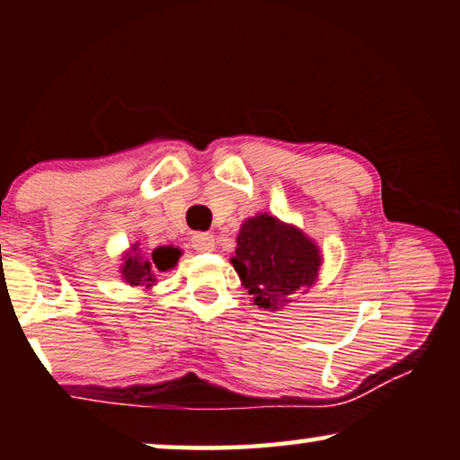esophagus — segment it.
<instances>
[{
    "mask_svg": "<svg viewBox=\"0 0 460 460\" xmlns=\"http://www.w3.org/2000/svg\"><path fill=\"white\" fill-rule=\"evenodd\" d=\"M190 243L192 247L197 249V252H213L215 249V237L211 235V233H194V235L190 237Z\"/></svg>",
    "mask_w": 460,
    "mask_h": 460,
    "instance_id": "obj_1",
    "label": "esophagus"
}]
</instances>
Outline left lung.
<instances>
[{
  "label": "left lung",
  "instance_id": "1",
  "mask_svg": "<svg viewBox=\"0 0 460 460\" xmlns=\"http://www.w3.org/2000/svg\"><path fill=\"white\" fill-rule=\"evenodd\" d=\"M231 263L253 305L276 310L292 302L288 296L314 284L321 255L305 233L263 213L241 225Z\"/></svg>",
  "mask_w": 460,
  "mask_h": 460
}]
</instances>
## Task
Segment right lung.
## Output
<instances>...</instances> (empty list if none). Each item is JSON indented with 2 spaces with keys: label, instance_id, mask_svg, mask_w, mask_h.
<instances>
[{
  "label": "right lung",
  "instance_id": "right-lung-1",
  "mask_svg": "<svg viewBox=\"0 0 460 460\" xmlns=\"http://www.w3.org/2000/svg\"><path fill=\"white\" fill-rule=\"evenodd\" d=\"M181 252L176 247H158L152 253L150 260H144L137 255H129L123 258V279L129 286H146L150 288L155 282V271H166L176 266Z\"/></svg>",
  "mask_w": 460,
  "mask_h": 460
}]
</instances>
